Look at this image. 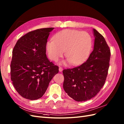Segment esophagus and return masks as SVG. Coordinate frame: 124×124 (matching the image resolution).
I'll list each match as a JSON object with an SVG mask.
<instances>
[{"label": "esophagus", "instance_id": "34e87169", "mask_svg": "<svg viewBox=\"0 0 124 124\" xmlns=\"http://www.w3.org/2000/svg\"><path fill=\"white\" fill-rule=\"evenodd\" d=\"M59 72H61L62 71V70H63V68H62V67H59Z\"/></svg>", "mask_w": 124, "mask_h": 124}]
</instances>
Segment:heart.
<instances>
[{
    "mask_svg": "<svg viewBox=\"0 0 124 124\" xmlns=\"http://www.w3.org/2000/svg\"><path fill=\"white\" fill-rule=\"evenodd\" d=\"M54 40L47 43L49 58L52 61H56L62 56L65 51L67 61L74 65H78L85 61L92 48L90 35L78 30L62 31L55 35Z\"/></svg>",
    "mask_w": 124,
    "mask_h": 124,
    "instance_id": "obj_1",
    "label": "heart"
}]
</instances>
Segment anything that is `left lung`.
<instances>
[{
	"instance_id": "8db88e82",
	"label": "left lung",
	"mask_w": 124,
	"mask_h": 124,
	"mask_svg": "<svg viewBox=\"0 0 124 124\" xmlns=\"http://www.w3.org/2000/svg\"><path fill=\"white\" fill-rule=\"evenodd\" d=\"M93 50L86 62L63 70V88L74 100L85 101L95 97L105 83L111 52L104 38L94 29Z\"/></svg>"
}]
</instances>
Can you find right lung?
Returning a JSON list of instances; mask_svg holds the SVG:
<instances>
[{
	"label": "right lung",
	"mask_w": 124,
	"mask_h": 124,
	"mask_svg": "<svg viewBox=\"0 0 124 124\" xmlns=\"http://www.w3.org/2000/svg\"><path fill=\"white\" fill-rule=\"evenodd\" d=\"M54 27L30 31L17 41L12 50L11 79L16 91L27 99L42 97L59 67L47 57L46 44Z\"/></svg>",
	"instance_id": "obj_1"
}]
</instances>
